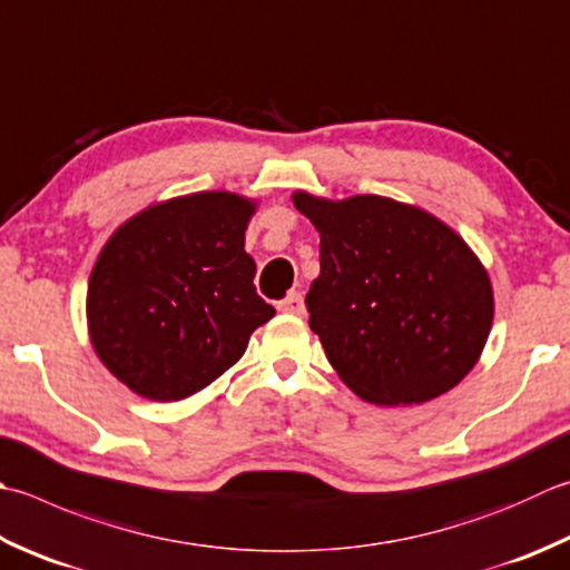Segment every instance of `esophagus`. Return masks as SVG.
I'll return each instance as SVG.
<instances>
[{
    "label": "esophagus",
    "mask_w": 570,
    "mask_h": 570,
    "mask_svg": "<svg viewBox=\"0 0 570 570\" xmlns=\"http://www.w3.org/2000/svg\"><path fill=\"white\" fill-rule=\"evenodd\" d=\"M278 311L282 314H292V316H304L306 314V306H304V296H301L298 292L288 294L282 304H278Z\"/></svg>",
    "instance_id": "esophagus-1"
}]
</instances>
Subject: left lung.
I'll return each mask as SVG.
<instances>
[{
    "instance_id": "obj_1",
    "label": "left lung",
    "mask_w": 570,
    "mask_h": 570,
    "mask_svg": "<svg viewBox=\"0 0 570 570\" xmlns=\"http://www.w3.org/2000/svg\"><path fill=\"white\" fill-rule=\"evenodd\" d=\"M321 237L308 326L365 403L420 405L460 385L494 321L484 264L430 212L381 195H292Z\"/></svg>"
}]
</instances>
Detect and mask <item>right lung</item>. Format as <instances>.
Instances as JSON below:
<instances>
[{"label":"right lung","instance_id":"add662e5","mask_svg":"<svg viewBox=\"0 0 570 570\" xmlns=\"http://www.w3.org/2000/svg\"><path fill=\"white\" fill-rule=\"evenodd\" d=\"M256 199L227 189L163 199L110 234L86 294L88 338L118 381L173 403L237 363L276 311L256 296L244 232Z\"/></svg>","mask_w":570,"mask_h":570}]
</instances>
